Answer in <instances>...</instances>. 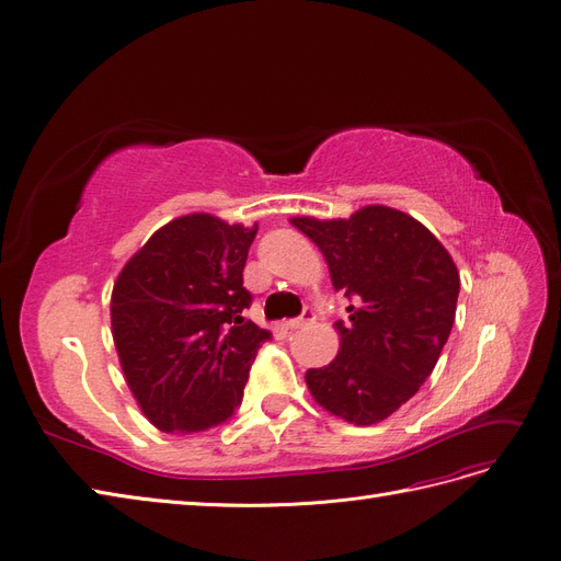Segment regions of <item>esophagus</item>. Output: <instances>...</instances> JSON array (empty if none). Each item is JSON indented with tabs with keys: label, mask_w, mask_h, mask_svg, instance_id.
<instances>
[{
	"label": "esophagus",
	"mask_w": 561,
	"mask_h": 561,
	"mask_svg": "<svg viewBox=\"0 0 561 561\" xmlns=\"http://www.w3.org/2000/svg\"><path fill=\"white\" fill-rule=\"evenodd\" d=\"M316 320V316H313V311L311 309H307L300 318H293V320H286V328L288 330H302V328H307V325H311V322Z\"/></svg>",
	"instance_id": "obj_1"
}]
</instances>
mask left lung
<instances>
[{"label": "left lung", "mask_w": 561, "mask_h": 561, "mask_svg": "<svg viewBox=\"0 0 561 561\" xmlns=\"http://www.w3.org/2000/svg\"><path fill=\"white\" fill-rule=\"evenodd\" d=\"M318 245L336 290L355 300L334 322L339 355L305 379L332 416L359 427L389 419L432 375L457 311L450 252L416 218L368 204L350 218H290Z\"/></svg>", "instance_id": "8db88e82"}]
</instances>
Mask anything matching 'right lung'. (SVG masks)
<instances>
[{"label":"right lung","mask_w":561,"mask_h":561,"mask_svg":"<svg viewBox=\"0 0 561 561\" xmlns=\"http://www.w3.org/2000/svg\"><path fill=\"white\" fill-rule=\"evenodd\" d=\"M254 227L188 214L157 229L117 275L111 330L145 419L168 434L225 423L271 332L241 313Z\"/></svg>","instance_id":"add662e5"}]
</instances>
